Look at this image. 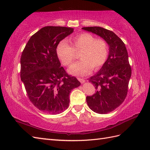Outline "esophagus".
I'll return each instance as SVG.
<instances>
[{
  "label": "esophagus",
  "instance_id": "1",
  "mask_svg": "<svg viewBox=\"0 0 150 150\" xmlns=\"http://www.w3.org/2000/svg\"><path fill=\"white\" fill-rule=\"evenodd\" d=\"M77 79H78V80H79V81H80V82H81L82 84V83H84V82H85L84 79H82V78H78Z\"/></svg>",
  "mask_w": 150,
  "mask_h": 150
}]
</instances>
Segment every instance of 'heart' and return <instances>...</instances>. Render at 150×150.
Here are the masks:
<instances>
[{"label":"heart","instance_id":"heart-1","mask_svg":"<svg viewBox=\"0 0 150 150\" xmlns=\"http://www.w3.org/2000/svg\"><path fill=\"white\" fill-rule=\"evenodd\" d=\"M69 42L62 40L57 46L56 52L59 59L65 66H70L79 54V62L73 64L69 69L72 75L84 76L89 74L92 69L97 71L103 67L109 55L107 42L89 33H82L69 38Z\"/></svg>","mask_w":150,"mask_h":150}]
</instances>
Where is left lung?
Instances as JSON below:
<instances>
[{"mask_svg": "<svg viewBox=\"0 0 150 150\" xmlns=\"http://www.w3.org/2000/svg\"><path fill=\"white\" fill-rule=\"evenodd\" d=\"M82 29L98 35L110 46L109 56L105 64L89 79L95 86L96 93L86 97L87 104L92 111L106 114L119 107L128 93L132 75L128 52L123 41L113 31L98 26Z\"/></svg>", "mask_w": 150, "mask_h": 150, "instance_id": "8db88e82", "label": "left lung"}]
</instances>
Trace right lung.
Instances as JSON below:
<instances>
[{
    "mask_svg": "<svg viewBox=\"0 0 150 150\" xmlns=\"http://www.w3.org/2000/svg\"><path fill=\"white\" fill-rule=\"evenodd\" d=\"M73 28L46 26L28 40L21 58V78L30 100L43 112L57 114L68 108L70 92L80 86L77 78L68 75L57 55L62 39Z\"/></svg>",
    "mask_w": 150,
    "mask_h": 150,
    "instance_id": "add662e5",
    "label": "right lung"
}]
</instances>
